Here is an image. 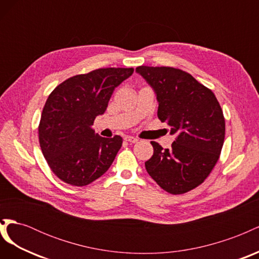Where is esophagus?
I'll return each instance as SVG.
<instances>
[{
	"label": "esophagus",
	"instance_id": "1",
	"mask_svg": "<svg viewBox=\"0 0 259 259\" xmlns=\"http://www.w3.org/2000/svg\"><path fill=\"white\" fill-rule=\"evenodd\" d=\"M125 140H126V142H128V143H132V144H135V143L138 142V139L135 138V137H133V136H126V137H125Z\"/></svg>",
	"mask_w": 259,
	"mask_h": 259
}]
</instances>
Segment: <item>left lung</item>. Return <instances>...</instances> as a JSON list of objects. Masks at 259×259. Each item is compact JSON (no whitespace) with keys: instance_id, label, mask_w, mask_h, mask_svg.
<instances>
[{"instance_id":"left-lung-1","label":"left lung","mask_w":259,"mask_h":259,"mask_svg":"<svg viewBox=\"0 0 259 259\" xmlns=\"http://www.w3.org/2000/svg\"><path fill=\"white\" fill-rule=\"evenodd\" d=\"M156 94L158 117L176 135L170 149L151 142L148 174L163 190L183 194L201 185L214 168L225 140V117L214 93L186 71L171 67L139 66Z\"/></svg>"}]
</instances>
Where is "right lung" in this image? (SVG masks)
<instances>
[{"label":"right lung","instance_id":"right-lung-1","mask_svg":"<svg viewBox=\"0 0 259 259\" xmlns=\"http://www.w3.org/2000/svg\"><path fill=\"white\" fill-rule=\"evenodd\" d=\"M133 68H101L69 77L46 100L38 124V142L53 173L83 187L104 175L122 146V137L104 138L92 128L104 114L116 86Z\"/></svg>","mask_w":259,"mask_h":259}]
</instances>
